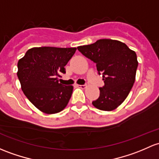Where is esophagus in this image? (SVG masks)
Returning a JSON list of instances; mask_svg holds the SVG:
<instances>
[{"instance_id":"34e87169","label":"esophagus","mask_w":159,"mask_h":159,"mask_svg":"<svg viewBox=\"0 0 159 159\" xmlns=\"http://www.w3.org/2000/svg\"><path fill=\"white\" fill-rule=\"evenodd\" d=\"M77 87H78V88H82V89H84V88H86L87 85L86 84H77Z\"/></svg>"}]
</instances>
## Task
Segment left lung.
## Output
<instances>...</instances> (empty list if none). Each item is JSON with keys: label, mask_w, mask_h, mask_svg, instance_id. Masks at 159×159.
I'll return each instance as SVG.
<instances>
[{"label": "left lung", "mask_w": 159, "mask_h": 159, "mask_svg": "<svg viewBox=\"0 0 159 159\" xmlns=\"http://www.w3.org/2000/svg\"><path fill=\"white\" fill-rule=\"evenodd\" d=\"M84 56L96 63L98 74L103 75L104 86L92 104L104 111L115 110L125 101L136 79L138 61L136 52L118 40L102 39L78 47Z\"/></svg>", "instance_id": "left-lung-1"}]
</instances>
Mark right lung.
Returning <instances> with one entry per match:
<instances>
[{
    "mask_svg": "<svg viewBox=\"0 0 159 159\" xmlns=\"http://www.w3.org/2000/svg\"><path fill=\"white\" fill-rule=\"evenodd\" d=\"M76 49L34 47L18 61L17 77L23 92L40 111L54 114L64 110L68 104L73 86L59 83L58 77L66 73L65 66Z\"/></svg>",
    "mask_w": 159,
    "mask_h": 159,
    "instance_id": "add662e5",
    "label": "right lung"
}]
</instances>
